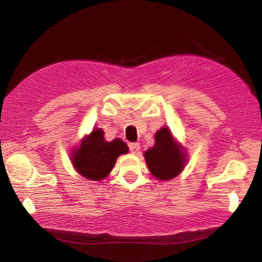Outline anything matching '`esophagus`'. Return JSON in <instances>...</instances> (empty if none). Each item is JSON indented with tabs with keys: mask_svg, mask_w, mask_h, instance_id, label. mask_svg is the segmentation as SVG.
<instances>
[{
	"mask_svg": "<svg viewBox=\"0 0 262 262\" xmlns=\"http://www.w3.org/2000/svg\"><path fill=\"white\" fill-rule=\"evenodd\" d=\"M128 146H129V151L134 154L138 153V151H140V148H141L140 144L138 143H129V145Z\"/></svg>",
	"mask_w": 262,
	"mask_h": 262,
	"instance_id": "obj_1",
	"label": "esophagus"
}]
</instances>
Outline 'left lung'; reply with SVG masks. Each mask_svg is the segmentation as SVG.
I'll return each mask as SVG.
<instances>
[{"mask_svg": "<svg viewBox=\"0 0 262 262\" xmlns=\"http://www.w3.org/2000/svg\"><path fill=\"white\" fill-rule=\"evenodd\" d=\"M149 172L158 180L173 179L183 170L187 153L172 136L168 127H162L155 134L154 146L144 153Z\"/></svg>", "mask_w": 262, "mask_h": 262, "instance_id": "obj_1", "label": "left lung"}]
</instances>
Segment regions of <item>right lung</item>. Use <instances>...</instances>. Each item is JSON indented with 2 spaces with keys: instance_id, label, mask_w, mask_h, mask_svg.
Masks as SVG:
<instances>
[{
  "instance_id": "1",
  "label": "right lung",
  "mask_w": 262,
  "mask_h": 262,
  "mask_svg": "<svg viewBox=\"0 0 262 262\" xmlns=\"http://www.w3.org/2000/svg\"><path fill=\"white\" fill-rule=\"evenodd\" d=\"M103 134L101 128L93 129L71 155L74 169L90 180H102L113 170L117 158L128 153V146L120 138L107 142Z\"/></svg>"
}]
</instances>
